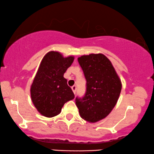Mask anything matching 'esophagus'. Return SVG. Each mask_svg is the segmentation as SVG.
Masks as SVG:
<instances>
[{
    "instance_id": "1",
    "label": "esophagus",
    "mask_w": 154,
    "mask_h": 154,
    "mask_svg": "<svg viewBox=\"0 0 154 154\" xmlns=\"http://www.w3.org/2000/svg\"><path fill=\"white\" fill-rule=\"evenodd\" d=\"M72 90L73 91L74 94H75L76 91H77V87H76V86H72Z\"/></svg>"
}]
</instances>
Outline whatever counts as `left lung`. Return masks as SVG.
Here are the masks:
<instances>
[{
  "mask_svg": "<svg viewBox=\"0 0 154 154\" xmlns=\"http://www.w3.org/2000/svg\"><path fill=\"white\" fill-rule=\"evenodd\" d=\"M86 79V92L77 97L79 115L88 122L107 116L117 102L122 90L121 79L112 63L103 54H90L78 57Z\"/></svg>",
  "mask_w": 154,
  "mask_h": 154,
  "instance_id": "8db88e82",
  "label": "left lung"
}]
</instances>
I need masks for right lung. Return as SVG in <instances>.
<instances>
[{"mask_svg": "<svg viewBox=\"0 0 154 154\" xmlns=\"http://www.w3.org/2000/svg\"><path fill=\"white\" fill-rule=\"evenodd\" d=\"M73 56L64 57L50 51L42 58L30 87L32 102L42 116L53 117L61 112L64 104L75 98L64 74L72 64Z\"/></svg>", "mask_w": 154, "mask_h": 154, "instance_id": "1", "label": "right lung"}]
</instances>
